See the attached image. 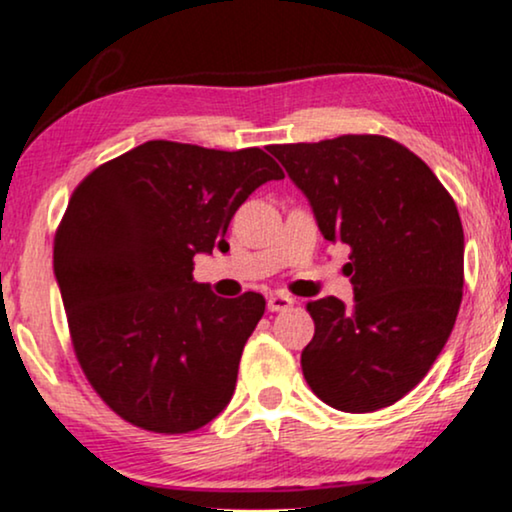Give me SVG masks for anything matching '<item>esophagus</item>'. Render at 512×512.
I'll return each instance as SVG.
<instances>
[{
	"instance_id": "34e87169",
	"label": "esophagus",
	"mask_w": 512,
	"mask_h": 512,
	"mask_svg": "<svg viewBox=\"0 0 512 512\" xmlns=\"http://www.w3.org/2000/svg\"><path fill=\"white\" fill-rule=\"evenodd\" d=\"M294 306V299L287 294H273L268 299V311L270 313H280V311H287V308Z\"/></svg>"
}]
</instances>
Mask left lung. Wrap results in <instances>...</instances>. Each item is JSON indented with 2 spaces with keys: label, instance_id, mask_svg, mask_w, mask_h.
I'll return each mask as SVG.
<instances>
[{
  "label": "left lung",
  "instance_id": "8db88e82",
  "mask_svg": "<svg viewBox=\"0 0 512 512\" xmlns=\"http://www.w3.org/2000/svg\"><path fill=\"white\" fill-rule=\"evenodd\" d=\"M270 154L311 201L320 232L351 249L353 304L311 301L301 351L308 387L344 413L408 394L449 342L463 299V225L430 166L382 135L273 144Z\"/></svg>",
  "mask_w": 512,
  "mask_h": 512
}]
</instances>
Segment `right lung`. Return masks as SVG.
<instances>
[{
	"label": "right lung",
	"instance_id": "right-lung-1",
	"mask_svg": "<svg viewBox=\"0 0 512 512\" xmlns=\"http://www.w3.org/2000/svg\"><path fill=\"white\" fill-rule=\"evenodd\" d=\"M285 173L263 149L151 140L75 187L54 237L75 358L113 413L159 434L204 427L235 394L266 299H220L194 256L227 251V225Z\"/></svg>",
	"mask_w": 512,
	"mask_h": 512
}]
</instances>
